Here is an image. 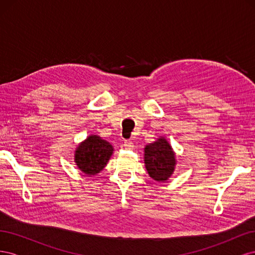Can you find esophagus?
<instances>
[{
	"label": "esophagus",
	"instance_id": "1",
	"mask_svg": "<svg viewBox=\"0 0 255 255\" xmlns=\"http://www.w3.org/2000/svg\"><path fill=\"white\" fill-rule=\"evenodd\" d=\"M125 148L128 150H132L134 148V142L132 140H126L125 141Z\"/></svg>",
	"mask_w": 255,
	"mask_h": 255
}]
</instances>
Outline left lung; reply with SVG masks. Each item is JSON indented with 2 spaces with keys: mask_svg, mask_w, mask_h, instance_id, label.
Returning a JSON list of instances; mask_svg holds the SVG:
<instances>
[{
  "mask_svg": "<svg viewBox=\"0 0 255 255\" xmlns=\"http://www.w3.org/2000/svg\"><path fill=\"white\" fill-rule=\"evenodd\" d=\"M175 153L166 138L159 137L156 141L145 145L144 165L153 180L165 182L174 171Z\"/></svg>",
  "mask_w": 255,
  "mask_h": 255,
  "instance_id": "left-lung-1",
  "label": "left lung"
}]
</instances>
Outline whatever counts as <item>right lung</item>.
Listing matches in <instances>:
<instances>
[{
  "instance_id": "right-lung-1",
  "label": "right lung",
  "mask_w": 255,
  "mask_h": 255,
  "mask_svg": "<svg viewBox=\"0 0 255 255\" xmlns=\"http://www.w3.org/2000/svg\"><path fill=\"white\" fill-rule=\"evenodd\" d=\"M114 148L98 135H90L79 144L74 161L81 171L89 176L100 173L110 160Z\"/></svg>"
}]
</instances>
